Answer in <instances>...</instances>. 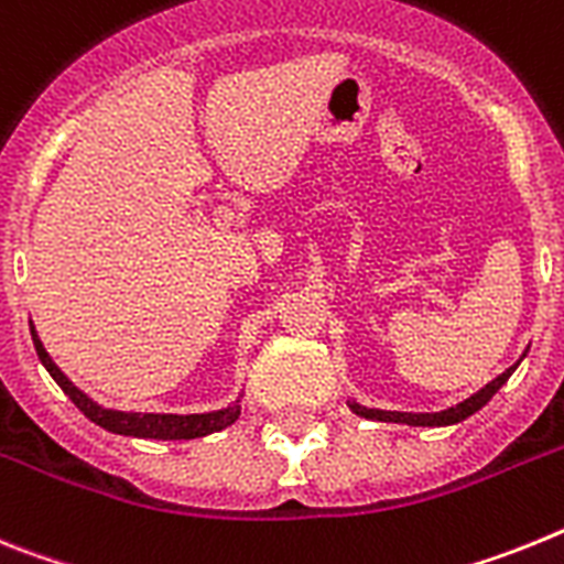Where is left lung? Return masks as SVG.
I'll return each instance as SVG.
<instances>
[{
    "mask_svg": "<svg viewBox=\"0 0 564 564\" xmlns=\"http://www.w3.org/2000/svg\"><path fill=\"white\" fill-rule=\"evenodd\" d=\"M517 369V366H511V369H506L502 375L497 377V380H491V383L486 386V389H479L477 394H471L468 400H463V403L452 405V409L445 411H437V414H405V411H377V409H366V405H357L351 403V411L355 414H360V417L366 420H380V423H405V425H454L459 423V420L471 417L474 411H479L482 405L488 403V400L497 394L499 389H502V383H506L508 377H511V371Z\"/></svg>",
    "mask_w": 564,
    "mask_h": 564,
    "instance_id": "8db88e82",
    "label": "left lung"
}]
</instances>
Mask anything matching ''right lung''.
<instances>
[{
  "instance_id": "right-lung-1",
  "label": "right lung",
  "mask_w": 564,
  "mask_h": 564,
  "mask_svg": "<svg viewBox=\"0 0 564 564\" xmlns=\"http://www.w3.org/2000/svg\"><path fill=\"white\" fill-rule=\"evenodd\" d=\"M33 346H36L39 360L45 364V369L51 371V377L62 386L67 398L76 403V409L85 414L87 420H93L101 429L112 431V434H127V437H150V440H193L204 437V434H213V431H221L227 425H232L241 414L238 405H229V409L213 411V414H139V411H112L101 409V405L93 403L87 394L76 389V386L62 375L56 364L51 360V355L45 351L42 340H39L36 329H31Z\"/></svg>"
}]
</instances>
